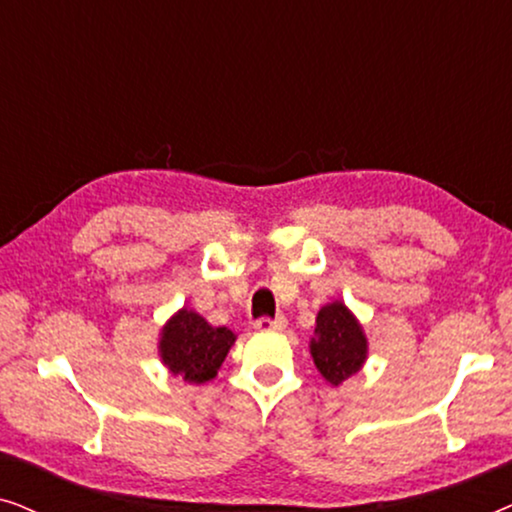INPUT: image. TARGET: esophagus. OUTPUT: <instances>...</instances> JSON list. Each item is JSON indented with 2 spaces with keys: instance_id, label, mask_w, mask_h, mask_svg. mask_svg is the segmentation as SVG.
Listing matches in <instances>:
<instances>
[{
  "instance_id": "esophagus-1",
  "label": "esophagus",
  "mask_w": 512,
  "mask_h": 512,
  "mask_svg": "<svg viewBox=\"0 0 512 512\" xmlns=\"http://www.w3.org/2000/svg\"><path fill=\"white\" fill-rule=\"evenodd\" d=\"M254 328L256 331H284L286 328V317H282V314H279V317H275V319H258L256 324H254Z\"/></svg>"
}]
</instances>
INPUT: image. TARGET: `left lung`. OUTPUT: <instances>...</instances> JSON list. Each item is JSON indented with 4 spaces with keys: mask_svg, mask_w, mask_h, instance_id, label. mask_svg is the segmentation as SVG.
<instances>
[{
    "mask_svg": "<svg viewBox=\"0 0 512 512\" xmlns=\"http://www.w3.org/2000/svg\"><path fill=\"white\" fill-rule=\"evenodd\" d=\"M310 354L321 377L338 387L359 373L368 359V338L356 314L342 303H326L317 314Z\"/></svg>",
    "mask_w": 512,
    "mask_h": 512,
    "instance_id": "left-lung-1",
    "label": "left lung"
}]
</instances>
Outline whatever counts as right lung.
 <instances>
[{"label": "right lung", "instance_id": "obj_1", "mask_svg": "<svg viewBox=\"0 0 512 512\" xmlns=\"http://www.w3.org/2000/svg\"><path fill=\"white\" fill-rule=\"evenodd\" d=\"M235 340L230 328L212 326L202 314L181 307L160 328L158 356L172 375L188 384H205L219 373Z\"/></svg>", "mask_w": 512, "mask_h": 512}]
</instances>
